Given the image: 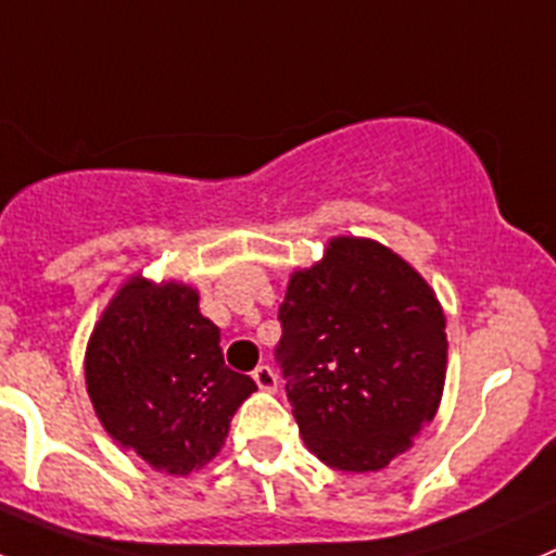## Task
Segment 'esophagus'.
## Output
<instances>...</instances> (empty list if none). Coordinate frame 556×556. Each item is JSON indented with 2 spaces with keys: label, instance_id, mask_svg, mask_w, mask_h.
Segmentation results:
<instances>
[{
  "label": "esophagus",
  "instance_id": "obj_1",
  "mask_svg": "<svg viewBox=\"0 0 556 556\" xmlns=\"http://www.w3.org/2000/svg\"><path fill=\"white\" fill-rule=\"evenodd\" d=\"M253 382H256L258 390H267V393H273V390L278 388V377H275L269 366L253 368Z\"/></svg>",
  "mask_w": 556,
  "mask_h": 556
}]
</instances>
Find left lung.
<instances>
[{"instance_id":"left-lung-1","label":"left lung","mask_w":556,"mask_h":556,"mask_svg":"<svg viewBox=\"0 0 556 556\" xmlns=\"http://www.w3.org/2000/svg\"><path fill=\"white\" fill-rule=\"evenodd\" d=\"M275 363L303 442L343 472H377L433 420L445 388V314L401 256L336 237L294 273Z\"/></svg>"}]
</instances>
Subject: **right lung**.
<instances>
[{
	"mask_svg": "<svg viewBox=\"0 0 556 556\" xmlns=\"http://www.w3.org/2000/svg\"><path fill=\"white\" fill-rule=\"evenodd\" d=\"M87 390L105 431L172 475L204 467L256 390L224 363L220 330L182 283L130 278L87 346Z\"/></svg>",
	"mask_w": 556,
	"mask_h": 556,
	"instance_id": "1",
	"label": "right lung"
}]
</instances>
